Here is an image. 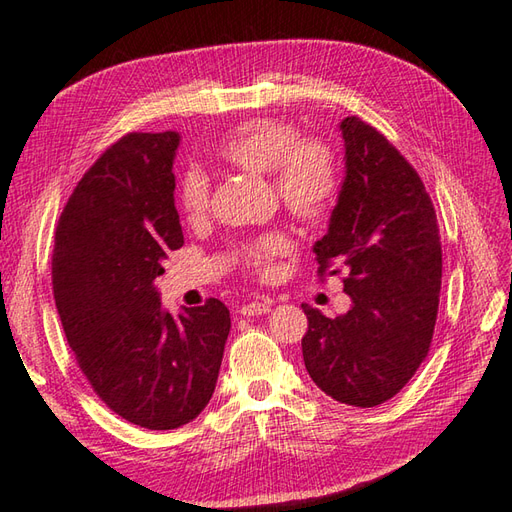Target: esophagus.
<instances>
[{"label":"esophagus","instance_id":"esophagus-1","mask_svg":"<svg viewBox=\"0 0 512 512\" xmlns=\"http://www.w3.org/2000/svg\"><path fill=\"white\" fill-rule=\"evenodd\" d=\"M266 312H270L268 301H253L239 308V314H244V317H259V314H266Z\"/></svg>","mask_w":512,"mask_h":512}]
</instances>
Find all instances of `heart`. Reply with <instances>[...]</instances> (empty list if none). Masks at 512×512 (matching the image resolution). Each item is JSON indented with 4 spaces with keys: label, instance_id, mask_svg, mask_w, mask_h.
<instances>
[{
    "label": "heart",
    "instance_id": "b5f03b06",
    "mask_svg": "<svg viewBox=\"0 0 512 512\" xmlns=\"http://www.w3.org/2000/svg\"><path fill=\"white\" fill-rule=\"evenodd\" d=\"M290 123L255 118L228 132L215 154L226 165L255 176H270L277 200L301 222H319L330 213L339 191L332 149L317 138H296ZM178 202L191 224L202 222L211 206V184L200 169H187L178 184ZM290 250L284 233H268L237 250V262L257 277H273L275 262Z\"/></svg>",
    "mask_w": 512,
    "mask_h": 512
}]
</instances>
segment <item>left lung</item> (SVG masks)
I'll return each instance as SVG.
<instances>
[{
	"label": "left lung",
	"instance_id": "obj_1",
	"mask_svg": "<svg viewBox=\"0 0 512 512\" xmlns=\"http://www.w3.org/2000/svg\"><path fill=\"white\" fill-rule=\"evenodd\" d=\"M345 178L314 255L341 266L352 308L336 319L301 306L303 361L317 387L354 407L394 398L427 358L436 328L442 246L433 202L409 162L361 118L341 121Z\"/></svg>",
	"mask_w": 512,
	"mask_h": 512
}]
</instances>
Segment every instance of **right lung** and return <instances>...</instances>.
Instances as JSON below:
<instances>
[{"label": "right lung", "instance_id": "add662e5", "mask_svg": "<svg viewBox=\"0 0 512 512\" xmlns=\"http://www.w3.org/2000/svg\"><path fill=\"white\" fill-rule=\"evenodd\" d=\"M180 134H127L85 171L59 217L52 290L81 372L118 416L178 429L209 405L231 314L220 299L173 317L154 279L184 244L173 158Z\"/></svg>", "mask_w": 512, "mask_h": 512}]
</instances>
